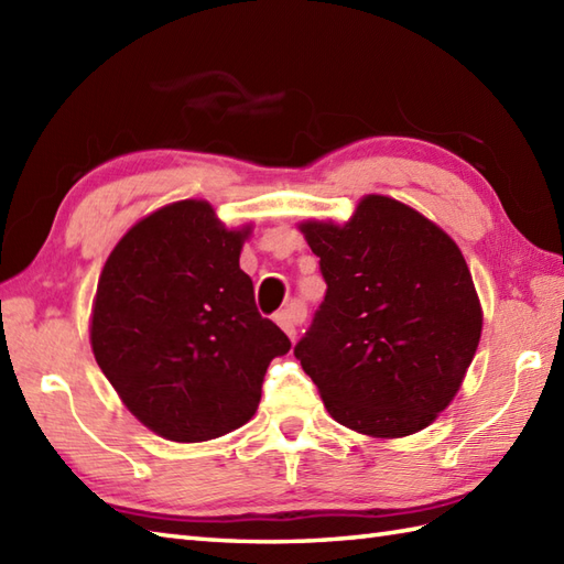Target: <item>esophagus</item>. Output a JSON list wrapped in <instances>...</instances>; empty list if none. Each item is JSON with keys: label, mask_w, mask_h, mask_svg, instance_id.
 I'll return each mask as SVG.
<instances>
[{"label": "esophagus", "mask_w": 564, "mask_h": 564, "mask_svg": "<svg viewBox=\"0 0 564 564\" xmlns=\"http://www.w3.org/2000/svg\"><path fill=\"white\" fill-rule=\"evenodd\" d=\"M303 322H305V307L301 303H293L285 310H281V313H275V325L289 334L291 341H295L297 327H301Z\"/></svg>", "instance_id": "esophagus-1"}]
</instances>
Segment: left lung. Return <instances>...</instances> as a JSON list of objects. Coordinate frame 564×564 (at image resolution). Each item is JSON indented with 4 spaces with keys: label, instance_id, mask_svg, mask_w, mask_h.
<instances>
[{
    "label": "left lung",
    "instance_id": "left-lung-1",
    "mask_svg": "<svg viewBox=\"0 0 564 564\" xmlns=\"http://www.w3.org/2000/svg\"><path fill=\"white\" fill-rule=\"evenodd\" d=\"M325 301L295 358L339 424L376 438L422 431L460 390L482 307L458 245L422 213L366 196L344 225H301Z\"/></svg>",
    "mask_w": 564,
    "mask_h": 564
}]
</instances>
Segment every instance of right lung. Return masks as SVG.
<instances>
[{
	"instance_id": "add662e5",
	"label": "right lung",
	"mask_w": 564,
	"mask_h": 564,
	"mask_svg": "<svg viewBox=\"0 0 564 564\" xmlns=\"http://www.w3.org/2000/svg\"><path fill=\"white\" fill-rule=\"evenodd\" d=\"M247 237L210 203L178 200L130 227L99 275L94 358L128 410L170 441L247 424L269 364L291 349L239 269Z\"/></svg>"
}]
</instances>
